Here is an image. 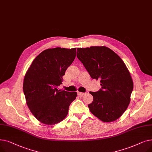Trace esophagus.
Here are the masks:
<instances>
[{
    "label": "esophagus",
    "mask_w": 152,
    "mask_h": 152,
    "mask_svg": "<svg viewBox=\"0 0 152 152\" xmlns=\"http://www.w3.org/2000/svg\"><path fill=\"white\" fill-rule=\"evenodd\" d=\"M86 93H84V92H77V95H79V96H83V95H85Z\"/></svg>",
    "instance_id": "obj_1"
}]
</instances>
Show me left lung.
Masks as SVG:
<instances>
[{
  "mask_svg": "<svg viewBox=\"0 0 152 152\" xmlns=\"http://www.w3.org/2000/svg\"><path fill=\"white\" fill-rule=\"evenodd\" d=\"M77 57L91 77L100 79L102 89L90 92L93 102L91 112L103 122H112L120 117L130 103L133 81L123 60L105 46L77 48Z\"/></svg>",
  "mask_w": 152,
  "mask_h": 152,
  "instance_id": "left-lung-1",
  "label": "left lung"
}]
</instances>
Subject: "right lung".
<instances>
[{"mask_svg": "<svg viewBox=\"0 0 152 152\" xmlns=\"http://www.w3.org/2000/svg\"><path fill=\"white\" fill-rule=\"evenodd\" d=\"M76 48L48 49L38 55L27 70L23 92L29 109L42 124L53 125L67 116L76 92L58 90L63 76L76 57Z\"/></svg>", "mask_w": 152, "mask_h": 152, "instance_id": "add662e5", "label": "right lung"}]
</instances>
